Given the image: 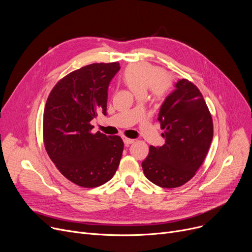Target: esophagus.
I'll return each instance as SVG.
<instances>
[{"label":"esophagus","mask_w":252,"mask_h":252,"mask_svg":"<svg viewBox=\"0 0 252 252\" xmlns=\"http://www.w3.org/2000/svg\"><path fill=\"white\" fill-rule=\"evenodd\" d=\"M124 142H125V144H126V145H129V144H131V143H134V142H135V140H133V139H128V138H126V137H124Z\"/></svg>","instance_id":"1"}]
</instances>
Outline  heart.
Instances as JSON below:
<instances>
[{
    "instance_id": "b5f03b06",
    "label": "heart",
    "mask_w": 252,
    "mask_h": 252,
    "mask_svg": "<svg viewBox=\"0 0 252 252\" xmlns=\"http://www.w3.org/2000/svg\"><path fill=\"white\" fill-rule=\"evenodd\" d=\"M124 82L136 95L145 94L149 89L155 100H161L168 93L171 83L164 71L148 63L131 64L125 69Z\"/></svg>"
}]
</instances>
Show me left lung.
Masks as SVG:
<instances>
[{
  "label": "left lung",
  "mask_w": 252,
  "mask_h": 252,
  "mask_svg": "<svg viewBox=\"0 0 252 252\" xmlns=\"http://www.w3.org/2000/svg\"><path fill=\"white\" fill-rule=\"evenodd\" d=\"M158 121L165 143L150 146L142 162L144 175L157 186L177 188L203 163L214 137L213 118L199 89L183 78L161 105Z\"/></svg>",
  "instance_id": "obj_1"
}]
</instances>
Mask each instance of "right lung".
Instances as JSON below:
<instances>
[{
  "instance_id": "obj_1",
  "label": "right lung",
  "mask_w": 252,
  "mask_h": 252,
  "mask_svg": "<svg viewBox=\"0 0 252 252\" xmlns=\"http://www.w3.org/2000/svg\"><path fill=\"white\" fill-rule=\"evenodd\" d=\"M119 69L118 62L84 66L61 78L46 102V151L66 179L84 188L111 180L123 155L121 137L91 131L92 119L106 115L108 86Z\"/></svg>"
}]
</instances>
